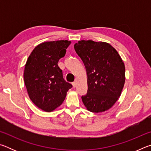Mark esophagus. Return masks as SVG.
Masks as SVG:
<instances>
[{"mask_svg": "<svg viewBox=\"0 0 151 151\" xmlns=\"http://www.w3.org/2000/svg\"><path fill=\"white\" fill-rule=\"evenodd\" d=\"M72 84H73V87H74V88H75L76 86V85H77V83H76V81L73 82V83Z\"/></svg>", "mask_w": 151, "mask_h": 151, "instance_id": "1", "label": "esophagus"}]
</instances>
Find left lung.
Returning a JSON list of instances; mask_svg holds the SVG:
<instances>
[{"instance_id": "left-lung-1", "label": "left lung", "mask_w": 151, "mask_h": 151, "mask_svg": "<svg viewBox=\"0 0 151 151\" xmlns=\"http://www.w3.org/2000/svg\"><path fill=\"white\" fill-rule=\"evenodd\" d=\"M74 48L87 73V93L81 96L82 101L91 112L107 111L121 96L125 81L124 63L109 43L83 40Z\"/></svg>"}]
</instances>
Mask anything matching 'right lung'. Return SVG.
<instances>
[{
  "mask_svg": "<svg viewBox=\"0 0 151 151\" xmlns=\"http://www.w3.org/2000/svg\"><path fill=\"white\" fill-rule=\"evenodd\" d=\"M70 44L63 40L41 43L32 51L25 65L24 81L30 100L46 112L59 106L73 86L63 78L58 66Z\"/></svg>",
  "mask_w": 151,
  "mask_h": 151,
  "instance_id": "obj_1",
  "label": "right lung"
}]
</instances>
